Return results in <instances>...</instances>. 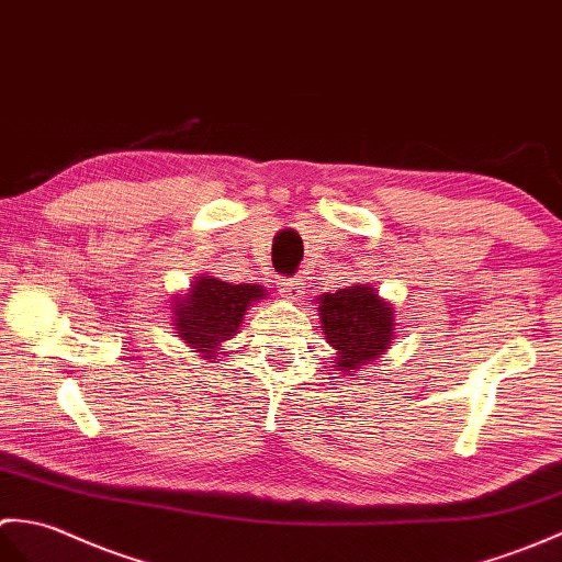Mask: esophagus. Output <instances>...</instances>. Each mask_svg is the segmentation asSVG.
Wrapping results in <instances>:
<instances>
[{"label":"esophagus","instance_id":"esophagus-1","mask_svg":"<svg viewBox=\"0 0 562 562\" xmlns=\"http://www.w3.org/2000/svg\"><path fill=\"white\" fill-rule=\"evenodd\" d=\"M303 289L305 285L301 283V279H281V283H279V293L283 295V297H301V293H303Z\"/></svg>","mask_w":562,"mask_h":562}]
</instances>
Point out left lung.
<instances>
[{
    "label": "left lung",
    "instance_id": "1",
    "mask_svg": "<svg viewBox=\"0 0 562 562\" xmlns=\"http://www.w3.org/2000/svg\"><path fill=\"white\" fill-rule=\"evenodd\" d=\"M319 319L327 344L339 353L334 368L346 372L378 358L394 336V310L366 283L324 293L319 297Z\"/></svg>",
    "mask_w": 562,
    "mask_h": 562
}]
</instances>
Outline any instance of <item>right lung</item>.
<instances>
[{
    "mask_svg": "<svg viewBox=\"0 0 562 562\" xmlns=\"http://www.w3.org/2000/svg\"><path fill=\"white\" fill-rule=\"evenodd\" d=\"M265 297V289L252 283H226L211 277H196L190 295L176 301V329L178 336L194 346L199 353L211 351L228 341L238 331L249 303Z\"/></svg>",
    "mask_w": 562,
    "mask_h": 562,
    "instance_id": "obj_1",
    "label": "right lung"
}]
</instances>
